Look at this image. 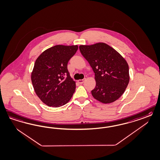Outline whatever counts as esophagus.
<instances>
[{
    "mask_svg": "<svg viewBox=\"0 0 160 160\" xmlns=\"http://www.w3.org/2000/svg\"><path fill=\"white\" fill-rule=\"evenodd\" d=\"M85 80H86V78H84V79H79V80H78V82L80 84H82V83H83L85 82Z\"/></svg>",
    "mask_w": 160,
    "mask_h": 160,
    "instance_id": "esophagus-1",
    "label": "esophagus"
}]
</instances>
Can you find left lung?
<instances>
[{"label":"left lung","instance_id":"8db88e82","mask_svg":"<svg viewBox=\"0 0 160 160\" xmlns=\"http://www.w3.org/2000/svg\"><path fill=\"white\" fill-rule=\"evenodd\" d=\"M95 73L96 86L93 97L103 103L113 102L123 93L129 83V67L118 52L104 43L79 47Z\"/></svg>","mask_w":160,"mask_h":160}]
</instances>
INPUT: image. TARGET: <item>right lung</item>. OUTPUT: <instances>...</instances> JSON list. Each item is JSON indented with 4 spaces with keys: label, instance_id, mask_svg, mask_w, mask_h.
<instances>
[{
    "label": "right lung",
    "instance_id": "add662e5",
    "mask_svg": "<svg viewBox=\"0 0 160 160\" xmlns=\"http://www.w3.org/2000/svg\"><path fill=\"white\" fill-rule=\"evenodd\" d=\"M77 45H56L42 52L35 61L31 80L38 97L48 106L65 105L75 91V82L68 63L77 51Z\"/></svg>",
    "mask_w": 160,
    "mask_h": 160
}]
</instances>
